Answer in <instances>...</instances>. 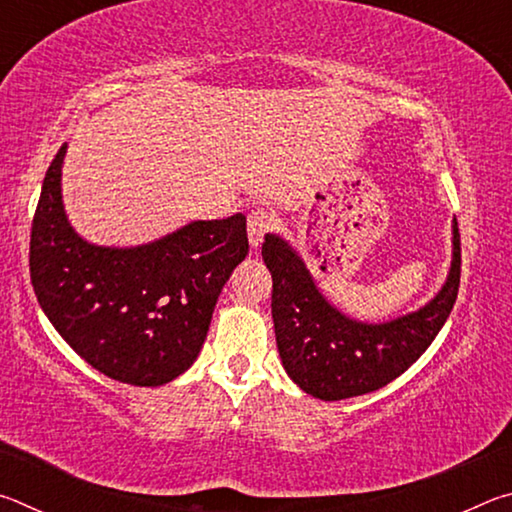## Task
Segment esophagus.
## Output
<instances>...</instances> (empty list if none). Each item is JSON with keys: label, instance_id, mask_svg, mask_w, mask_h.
<instances>
[{"label": "esophagus", "instance_id": "esophagus-1", "mask_svg": "<svg viewBox=\"0 0 512 512\" xmlns=\"http://www.w3.org/2000/svg\"><path fill=\"white\" fill-rule=\"evenodd\" d=\"M273 228V216L264 210H253L248 214V241L250 248L257 250L262 246L266 232Z\"/></svg>", "mask_w": 512, "mask_h": 512}]
</instances>
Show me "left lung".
I'll use <instances>...</instances> for the list:
<instances>
[{"mask_svg":"<svg viewBox=\"0 0 512 512\" xmlns=\"http://www.w3.org/2000/svg\"><path fill=\"white\" fill-rule=\"evenodd\" d=\"M262 257L273 277V325L287 375L311 397L339 402L379 391L409 370L452 314L461 282V237L452 221V264L443 287L420 309L366 323L329 302L305 259L268 232Z\"/></svg>","mask_w":512,"mask_h":512,"instance_id":"obj_1","label":"left lung"}]
</instances>
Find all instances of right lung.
<instances>
[{
    "mask_svg": "<svg viewBox=\"0 0 512 512\" xmlns=\"http://www.w3.org/2000/svg\"><path fill=\"white\" fill-rule=\"evenodd\" d=\"M60 146L31 228V282L56 332L121 384L173 381L201 352L219 293L248 255L246 216L189 221L140 246H99L69 223Z\"/></svg>",
    "mask_w": 512,
    "mask_h": 512,
    "instance_id": "obj_1",
    "label": "right lung"
}]
</instances>
